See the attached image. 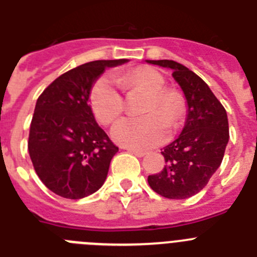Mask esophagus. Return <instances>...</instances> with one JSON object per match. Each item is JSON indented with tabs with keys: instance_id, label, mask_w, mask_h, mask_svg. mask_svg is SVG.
Wrapping results in <instances>:
<instances>
[{
	"instance_id": "1",
	"label": "esophagus",
	"mask_w": 257,
	"mask_h": 257,
	"mask_svg": "<svg viewBox=\"0 0 257 257\" xmlns=\"http://www.w3.org/2000/svg\"><path fill=\"white\" fill-rule=\"evenodd\" d=\"M126 151L128 152V153L134 154V156H136V157H144L145 154H147V152H143V151H136V149H131V148H127Z\"/></svg>"
}]
</instances>
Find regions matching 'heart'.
<instances>
[{"instance_id": "obj_1", "label": "heart", "mask_w": 257, "mask_h": 257, "mask_svg": "<svg viewBox=\"0 0 257 257\" xmlns=\"http://www.w3.org/2000/svg\"><path fill=\"white\" fill-rule=\"evenodd\" d=\"M165 78L153 68L143 67L128 72H115L113 77L104 74L92 86L90 104L97 121L112 123L123 110V90L143 88L148 97L143 106V117H126L113 126L112 138L115 143L131 149H149L167 139V122L178 126L185 110L179 94L165 88Z\"/></svg>"}]
</instances>
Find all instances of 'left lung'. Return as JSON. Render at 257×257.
<instances>
[{"label": "left lung", "mask_w": 257, "mask_h": 257, "mask_svg": "<svg viewBox=\"0 0 257 257\" xmlns=\"http://www.w3.org/2000/svg\"><path fill=\"white\" fill-rule=\"evenodd\" d=\"M172 70L187 100V118L178 139L162 149L166 166L149 175V187L170 199H185L201 192L221 165L229 142L228 115L207 83L174 60H147Z\"/></svg>", "instance_id": "8db88e82"}]
</instances>
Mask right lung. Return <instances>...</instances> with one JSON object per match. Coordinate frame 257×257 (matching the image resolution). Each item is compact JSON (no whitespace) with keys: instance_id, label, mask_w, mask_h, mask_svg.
Returning a JSON list of instances; mask_svg holds the SVG:
<instances>
[{"instance_id":"add662e5","label":"right lung","mask_w":257,"mask_h":257,"mask_svg":"<svg viewBox=\"0 0 257 257\" xmlns=\"http://www.w3.org/2000/svg\"><path fill=\"white\" fill-rule=\"evenodd\" d=\"M127 59L95 60L68 70L37 99L28 151L41 181L64 198L81 199L101 188L118 152L96 123L91 88L106 68Z\"/></svg>"}]
</instances>
